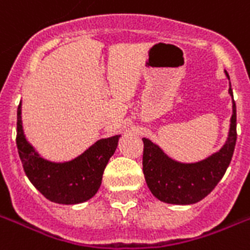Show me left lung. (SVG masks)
I'll use <instances>...</instances> for the list:
<instances>
[{
  "instance_id": "obj_1",
  "label": "left lung",
  "mask_w": 250,
  "mask_h": 250,
  "mask_svg": "<svg viewBox=\"0 0 250 250\" xmlns=\"http://www.w3.org/2000/svg\"><path fill=\"white\" fill-rule=\"evenodd\" d=\"M226 77L230 79L227 72ZM232 115L226 143L218 151L195 163H181L172 159L149 139H143V171L150 191L160 202L188 206L206 198L224 177L236 144V105L232 90Z\"/></svg>"
}]
</instances>
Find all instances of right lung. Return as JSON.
Listing matches in <instances>:
<instances>
[{"instance_id":"1","label":"right lung","mask_w":250,"mask_h":250,"mask_svg":"<svg viewBox=\"0 0 250 250\" xmlns=\"http://www.w3.org/2000/svg\"><path fill=\"white\" fill-rule=\"evenodd\" d=\"M121 135L97 140L81 155L68 162L42 158L28 143L21 121V101L18 106L16 146L24 172L33 186L50 202L78 204L90 200L100 188L103 173L115 153Z\"/></svg>"}]
</instances>
